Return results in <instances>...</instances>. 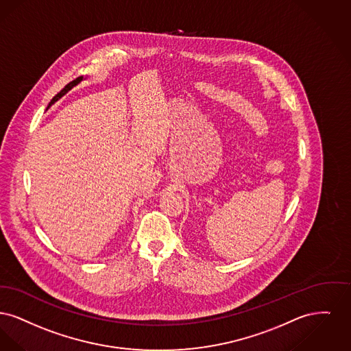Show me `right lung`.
I'll return each mask as SVG.
<instances>
[{
  "label": "right lung",
  "instance_id": "right-lung-1",
  "mask_svg": "<svg viewBox=\"0 0 351 351\" xmlns=\"http://www.w3.org/2000/svg\"><path fill=\"white\" fill-rule=\"evenodd\" d=\"M82 79H83V77H82V76H79V77H76V79H75V80H73V82H70V83H69V84H67V86H66V87H64V88H63V90H62L60 93H56V96L53 97V100L50 101V104H49V106H51L53 103H56V100H58L59 97H62V96H63L64 93H67L69 90H71V88H73L74 86H76V84H77V83H79V82H80Z\"/></svg>",
  "mask_w": 351,
  "mask_h": 351
}]
</instances>
